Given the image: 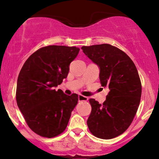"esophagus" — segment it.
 Returning <instances> with one entry per match:
<instances>
[{"mask_svg":"<svg viewBox=\"0 0 159 159\" xmlns=\"http://www.w3.org/2000/svg\"><path fill=\"white\" fill-rule=\"evenodd\" d=\"M78 99H79V101H84V102H86L88 100V98L84 96V95H79V96H78Z\"/></svg>","mask_w":159,"mask_h":159,"instance_id":"esophagus-1","label":"esophagus"}]
</instances>
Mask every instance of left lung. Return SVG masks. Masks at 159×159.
I'll use <instances>...</instances> for the list:
<instances>
[{"label":"left lung","mask_w":159,"mask_h":159,"mask_svg":"<svg viewBox=\"0 0 159 159\" xmlns=\"http://www.w3.org/2000/svg\"><path fill=\"white\" fill-rule=\"evenodd\" d=\"M82 51L100 67L102 87L109 92L103 104L89 100L92 111L87 121L91 133L101 139H112L128 129L140 105L142 85L131 58L109 44L82 46Z\"/></svg>","instance_id":"obj_1"}]
</instances>
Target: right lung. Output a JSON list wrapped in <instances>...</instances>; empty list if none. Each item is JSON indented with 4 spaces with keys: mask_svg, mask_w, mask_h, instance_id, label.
<instances>
[{
    "mask_svg": "<svg viewBox=\"0 0 159 159\" xmlns=\"http://www.w3.org/2000/svg\"><path fill=\"white\" fill-rule=\"evenodd\" d=\"M80 48L48 45L38 49L24 64L17 80L16 98L29 127L44 138L59 135L66 129L78 95L64 94L54 88L67 77L69 64Z\"/></svg>",
    "mask_w": 159,
    "mask_h": 159,
    "instance_id": "1",
    "label": "right lung"
}]
</instances>
